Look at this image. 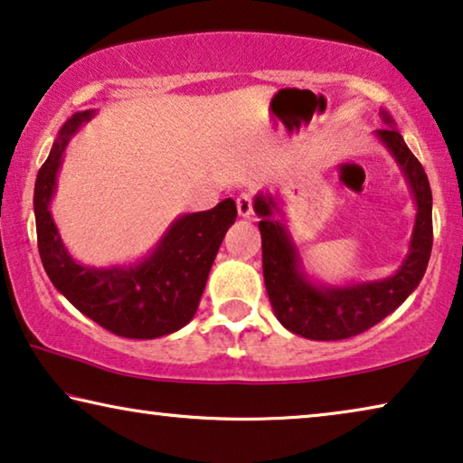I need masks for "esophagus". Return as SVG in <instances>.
Instances as JSON below:
<instances>
[{
	"mask_svg": "<svg viewBox=\"0 0 463 463\" xmlns=\"http://www.w3.org/2000/svg\"><path fill=\"white\" fill-rule=\"evenodd\" d=\"M237 212L241 218H251L253 216V199L250 193H241L237 197Z\"/></svg>",
	"mask_w": 463,
	"mask_h": 463,
	"instance_id": "34e87169",
	"label": "esophagus"
}]
</instances>
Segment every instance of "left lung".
Wrapping results in <instances>:
<instances>
[{
  "mask_svg": "<svg viewBox=\"0 0 463 463\" xmlns=\"http://www.w3.org/2000/svg\"><path fill=\"white\" fill-rule=\"evenodd\" d=\"M381 116L389 128L374 130V137L399 165L416 205L408 255L391 276L343 285L316 280L303 266L298 245L282 220V199L270 193H258L253 199V210L260 216L261 266L268 299L276 320L293 335L312 341H341L365 333L416 291L429 266L432 251L429 176L399 135L392 116L386 109H381Z\"/></svg>",
  "mask_w": 463,
  "mask_h": 463,
  "instance_id": "obj_1",
  "label": "left lung"
}]
</instances>
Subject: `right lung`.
Returning <instances> with one entry per match:
<instances>
[{
  "label": "right lung",
  "instance_id": "right-lung-1",
  "mask_svg": "<svg viewBox=\"0 0 463 463\" xmlns=\"http://www.w3.org/2000/svg\"><path fill=\"white\" fill-rule=\"evenodd\" d=\"M95 114L98 109H82L64 122L34 181L39 255L53 287L87 318L127 339H157L187 326L195 316L237 205L224 199L212 210L181 213L147 255L128 264H80L61 241L50 208L66 147Z\"/></svg>",
  "mask_w": 463,
  "mask_h": 463
}]
</instances>
